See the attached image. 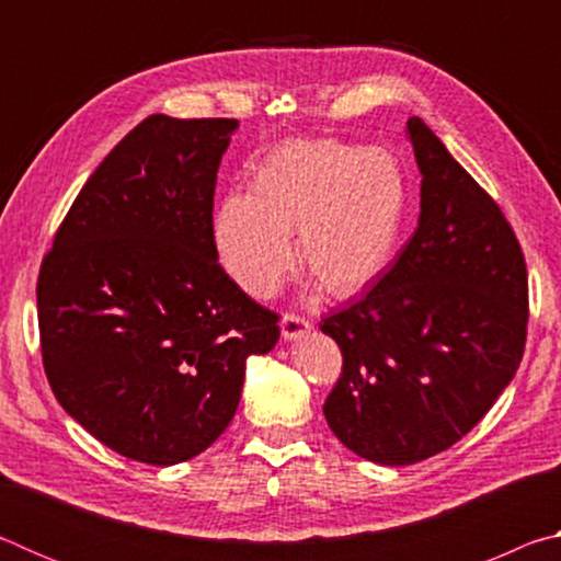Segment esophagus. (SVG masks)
<instances>
[{
    "label": "esophagus",
    "instance_id": "34e87169",
    "mask_svg": "<svg viewBox=\"0 0 561 561\" xmlns=\"http://www.w3.org/2000/svg\"><path fill=\"white\" fill-rule=\"evenodd\" d=\"M279 327H282V336L287 341H294V339L307 334V331H311V321L299 317V314H284Z\"/></svg>",
    "mask_w": 561,
    "mask_h": 561
}]
</instances>
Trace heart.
<instances>
[{"label": "heart", "mask_w": 561, "mask_h": 561, "mask_svg": "<svg viewBox=\"0 0 561 561\" xmlns=\"http://www.w3.org/2000/svg\"><path fill=\"white\" fill-rule=\"evenodd\" d=\"M408 187L398 160L344 140H291L262 160L250 195L230 193L213 220L225 272L257 299L279 289L294 254L331 297L381 277L401 237Z\"/></svg>", "instance_id": "heart-1"}]
</instances>
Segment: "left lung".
I'll list each match as a JSON object with an SVG mask.
<instances>
[{
  "instance_id": "8db88e82",
  "label": "left lung",
  "mask_w": 561,
  "mask_h": 561,
  "mask_svg": "<svg viewBox=\"0 0 561 561\" xmlns=\"http://www.w3.org/2000/svg\"><path fill=\"white\" fill-rule=\"evenodd\" d=\"M417 230L356 301L321 319L344 356L324 403L360 458L413 465L458 443L515 378L527 341L525 254L497 203L413 116Z\"/></svg>"
}]
</instances>
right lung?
Segmentation results:
<instances>
[{
	"instance_id": "add662e5",
	"label": "right lung",
	"mask_w": 561,
	"mask_h": 561,
	"mask_svg": "<svg viewBox=\"0 0 561 561\" xmlns=\"http://www.w3.org/2000/svg\"><path fill=\"white\" fill-rule=\"evenodd\" d=\"M234 118L138 123L76 195L36 282L56 401L130 460L175 465L220 438L247 358L279 317L217 262L213 197Z\"/></svg>"
}]
</instances>
